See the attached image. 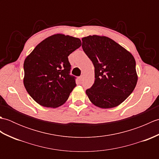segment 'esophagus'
<instances>
[{"label":"esophagus","instance_id":"obj_1","mask_svg":"<svg viewBox=\"0 0 159 159\" xmlns=\"http://www.w3.org/2000/svg\"><path fill=\"white\" fill-rule=\"evenodd\" d=\"M83 76H80V77H79V80H80V81H81V80H83Z\"/></svg>","mask_w":159,"mask_h":159}]
</instances>
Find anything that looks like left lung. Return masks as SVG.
<instances>
[{
    "label": "left lung",
    "instance_id": "obj_1",
    "mask_svg": "<svg viewBox=\"0 0 159 159\" xmlns=\"http://www.w3.org/2000/svg\"><path fill=\"white\" fill-rule=\"evenodd\" d=\"M82 48L94 66L95 81L86 94L94 105L111 109L122 103L135 88L138 76L133 55L108 37L82 38Z\"/></svg>",
    "mask_w": 159,
    "mask_h": 159
}]
</instances>
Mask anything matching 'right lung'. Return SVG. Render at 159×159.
<instances>
[{
    "mask_svg": "<svg viewBox=\"0 0 159 159\" xmlns=\"http://www.w3.org/2000/svg\"><path fill=\"white\" fill-rule=\"evenodd\" d=\"M80 46L79 38L57 33L43 39L26 57L24 85L39 105L57 108L68 99L76 86L69 74L68 56Z\"/></svg>",
    "mask_w": 159,
    "mask_h": 159,
    "instance_id": "obj_1",
    "label": "right lung"
}]
</instances>
